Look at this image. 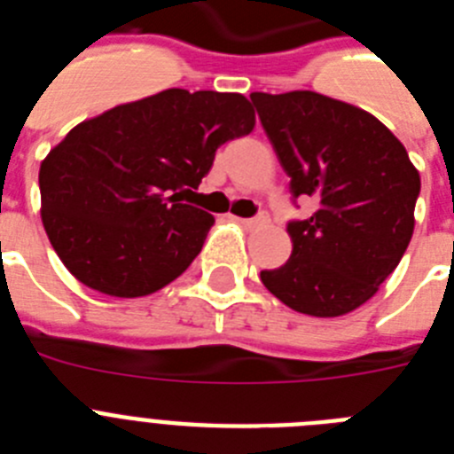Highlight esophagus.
<instances>
[{
	"instance_id": "obj_1",
	"label": "esophagus",
	"mask_w": 454,
	"mask_h": 454,
	"mask_svg": "<svg viewBox=\"0 0 454 454\" xmlns=\"http://www.w3.org/2000/svg\"><path fill=\"white\" fill-rule=\"evenodd\" d=\"M239 220V224H243V227H247V230H254V227H262V224L268 223V215L266 214H259L256 218H236Z\"/></svg>"
}]
</instances>
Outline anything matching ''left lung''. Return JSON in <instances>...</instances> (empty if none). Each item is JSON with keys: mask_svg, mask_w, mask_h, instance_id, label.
<instances>
[{"mask_svg": "<svg viewBox=\"0 0 454 454\" xmlns=\"http://www.w3.org/2000/svg\"><path fill=\"white\" fill-rule=\"evenodd\" d=\"M291 195L318 208L286 224L293 252L262 270L275 298L300 314L334 318L355 311L395 270L414 234L420 177L391 131L368 111L293 90L252 92Z\"/></svg>", "mask_w": 454, "mask_h": 454, "instance_id": "1", "label": "left lung"}]
</instances>
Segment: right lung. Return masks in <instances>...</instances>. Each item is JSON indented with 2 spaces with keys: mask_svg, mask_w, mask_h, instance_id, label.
<instances>
[{
  "mask_svg": "<svg viewBox=\"0 0 454 454\" xmlns=\"http://www.w3.org/2000/svg\"><path fill=\"white\" fill-rule=\"evenodd\" d=\"M254 129L239 92L184 88L120 104L77 124L40 163V215L79 282L140 298L177 279L214 215L179 202L198 191L215 150Z\"/></svg>",
  "mask_w": 454,
  "mask_h": 454,
  "instance_id": "1",
  "label": "right lung"
}]
</instances>
